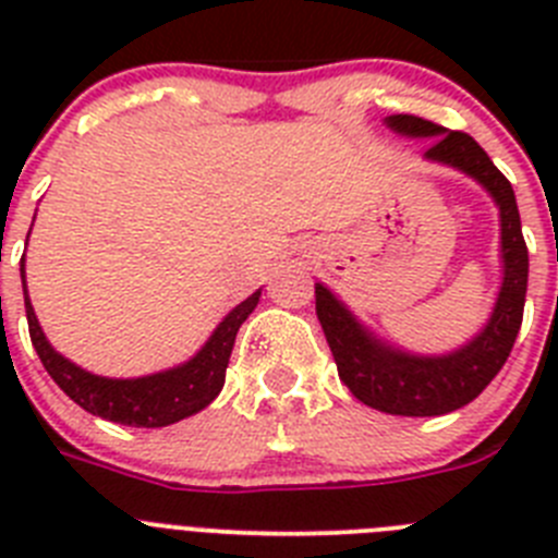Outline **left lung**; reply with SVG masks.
I'll list each match as a JSON object with an SVG mask.
<instances>
[{"label":"left lung","instance_id":"left-lung-1","mask_svg":"<svg viewBox=\"0 0 558 558\" xmlns=\"http://www.w3.org/2000/svg\"><path fill=\"white\" fill-rule=\"evenodd\" d=\"M388 128L405 136H433L427 159L470 172L500 206L502 288L495 313L470 347L445 357H416L379 343L324 284H315V315L327 335L340 379L363 405L393 416H441L470 405L511 354L529 290V248L522 240L520 211L509 179L492 165L470 133L447 131L413 113H393L388 117Z\"/></svg>","mask_w":558,"mask_h":558}]
</instances>
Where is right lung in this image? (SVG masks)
Returning a JSON list of instances; mask_svg holds the SVG:
<instances>
[{
  "mask_svg": "<svg viewBox=\"0 0 558 558\" xmlns=\"http://www.w3.org/2000/svg\"><path fill=\"white\" fill-rule=\"evenodd\" d=\"M256 302H259V290L226 315L223 324L206 340V347L184 366L140 379H108L83 372V368L69 363L66 357H61L56 349L49 347V340L44 338L41 327H38L27 290H24L29 340H33V347H36L49 377L56 379L58 388L72 402H77L83 411L128 427H167L172 422L192 416V413L204 411L223 388L226 366H229L231 349H234L236 329L254 313Z\"/></svg>",
  "mask_w": 558,
  "mask_h": 558,
  "instance_id": "obj_1",
  "label": "right lung"
}]
</instances>
